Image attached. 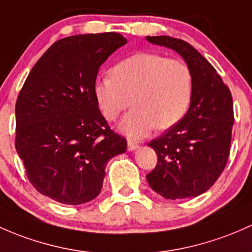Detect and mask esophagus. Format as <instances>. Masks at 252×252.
<instances>
[{
  "label": "esophagus",
  "mask_w": 252,
  "mask_h": 252,
  "mask_svg": "<svg viewBox=\"0 0 252 252\" xmlns=\"http://www.w3.org/2000/svg\"><path fill=\"white\" fill-rule=\"evenodd\" d=\"M138 147H139V145L137 144L136 142H133V141L127 142V149H128L129 152H132V150H136Z\"/></svg>",
  "instance_id": "esophagus-1"
}]
</instances>
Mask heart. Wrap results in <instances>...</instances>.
Wrapping results in <instances>:
<instances>
[{
	"label": "heart",
	"mask_w": 252,
	"mask_h": 252,
	"mask_svg": "<svg viewBox=\"0 0 252 252\" xmlns=\"http://www.w3.org/2000/svg\"><path fill=\"white\" fill-rule=\"evenodd\" d=\"M191 93L193 76L184 62L148 52L121 61L111 69V77L94 85L98 108L108 121L133 105L120 128L134 138L154 127L166 129L180 123L190 105Z\"/></svg>",
	"instance_id": "1"
}]
</instances>
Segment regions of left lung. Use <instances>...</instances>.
Here are the masks:
<instances>
[{"label":"left lung","mask_w":252,"mask_h":252,"mask_svg":"<svg viewBox=\"0 0 252 252\" xmlns=\"http://www.w3.org/2000/svg\"><path fill=\"white\" fill-rule=\"evenodd\" d=\"M180 53L193 76L190 107L184 118L149 144L158 164L147 175L166 199L193 198L209 190L227 165L234 124L233 98L216 69L191 45L170 36H147Z\"/></svg>","instance_id":"left-lung-1"}]
</instances>
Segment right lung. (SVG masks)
Instances as JSON below:
<instances>
[{"label":"right lung","instance_id":"1","mask_svg":"<svg viewBox=\"0 0 252 252\" xmlns=\"http://www.w3.org/2000/svg\"><path fill=\"white\" fill-rule=\"evenodd\" d=\"M126 42L118 32L61 38L28 75L15 103V149L38 193L88 203L100 193L107 162L126 152L94 97L100 65Z\"/></svg>","mask_w":252,"mask_h":252}]
</instances>
